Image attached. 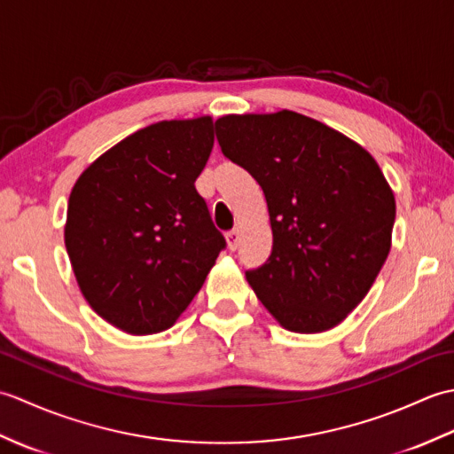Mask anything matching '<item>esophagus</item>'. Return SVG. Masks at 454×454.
Instances as JSON below:
<instances>
[{
  "instance_id": "1",
  "label": "esophagus",
  "mask_w": 454,
  "mask_h": 454,
  "mask_svg": "<svg viewBox=\"0 0 454 454\" xmlns=\"http://www.w3.org/2000/svg\"><path fill=\"white\" fill-rule=\"evenodd\" d=\"M239 238H242V232H239L238 228H234V230H230V232H226V242H228V247L232 249V252L238 247Z\"/></svg>"
}]
</instances>
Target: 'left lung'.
<instances>
[{
    "label": "left lung",
    "instance_id": "8db88e82",
    "mask_svg": "<svg viewBox=\"0 0 454 454\" xmlns=\"http://www.w3.org/2000/svg\"><path fill=\"white\" fill-rule=\"evenodd\" d=\"M222 153L265 192L273 230L267 262L246 271L285 330L325 332L343 322L387 262L396 200L359 144L294 111L226 114Z\"/></svg>",
    "mask_w": 454,
    "mask_h": 454
}]
</instances>
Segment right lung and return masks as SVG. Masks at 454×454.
<instances>
[{
	"instance_id": "add662e5",
	"label": "right lung",
	"mask_w": 454,
	"mask_h": 454,
	"mask_svg": "<svg viewBox=\"0 0 454 454\" xmlns=\"http://www.w3.org/2000/svg\"><path fill=\"white\" fill-rule=\"evenodd\" d=\"M212 146L210 117L161 121L121 140L75 181L64 228L75 281L122 332L176 324L226 247L195 189Z\"/></svg>"
}]
</instances>
